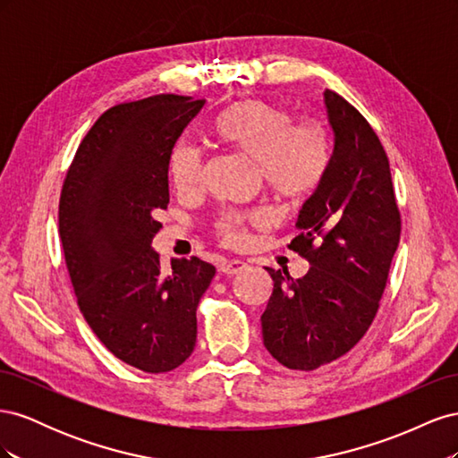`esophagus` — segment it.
<instances>
[{
    "mask_svg": "<svg viewBox=\"0 0 458 458\" xmlns=\"http://www.w3.org/2000/svg\"><path fill=\"white\" fill-rule=\"evenodd\" d=\"M246 269V263L242 259H224L219 263V271L224 275H237Z\"/></svg>",
    "mask_w": 458,
    "mask_h": 458,
    "instance_id": "obj_1",
    "label": "esophagus"
}]
</instances>
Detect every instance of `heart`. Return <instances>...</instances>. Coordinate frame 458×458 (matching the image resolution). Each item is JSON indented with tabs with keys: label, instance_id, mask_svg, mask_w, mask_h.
<instances>
[{
	"label": "heart",
	"instance_id": "heart-1",
	"mask_svg": "<svg viewBox=\"0 0 458 458\" xmlns=\"http://www.w3.org/2000/svg\"><path fill=\"white\" fill-rule=\"evenodd\" d=\"M216 135L259 165L266 183L284 199H303L321 183L328 164V140L317 122L293 123L284 108L261 99L241 101L216 122ZM202 158L195 145H179L172 158V179L179 191L200 185ZM266 216H225L217 224L224 242L241 246L246 224H263Z\"/></svg>",
	"mask_w": 458,
	"mask_h": 458
}]
</instances>
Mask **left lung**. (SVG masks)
<instances>
[{
    "mask_svg": "<svg viewBox=\"0 0 458 458\" xmlns=\"http://www.w3.org/2000/svg\"><path fill=\"white\" fill-rule=\"evenodd\" d=\"M332 152L321 183L303 202L288 244L310 263L293 279L266 267L273 294L261 315L263 345L281 365L313 370L348 353L378 311L401 221L390 162L357 108L325 89Z\"/></svg>",
    "mask_w": 458,
    "mask_h": 458,
    "instance_id": "1",
    "label": "left lung"
}]
</instances>
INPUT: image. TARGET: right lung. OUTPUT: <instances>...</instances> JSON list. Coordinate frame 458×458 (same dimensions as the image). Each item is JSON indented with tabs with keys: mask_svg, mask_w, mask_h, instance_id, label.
Returning <instances> with one entry per match:
<instances>
[{
	"mask_svg": "<svg viewBox=\"0 0 458 458\" xmlns=\"http://www.w3.org/2000/svg\"><path fill=\"white\" fill-rule=\"evenodd\" d=\"M206 101L155 95L108 108L78 147L59 204V234L81 315L108 352L145 372L195 350L197 306L216 267L174 258L162 273L152 239L170 202L175 143Z\"/></svg>",
	"mask_w": 458,
	"mask_h": 458,
	"instance_id": "add662e5",
	"label": "right lung"
}]
</instances>
